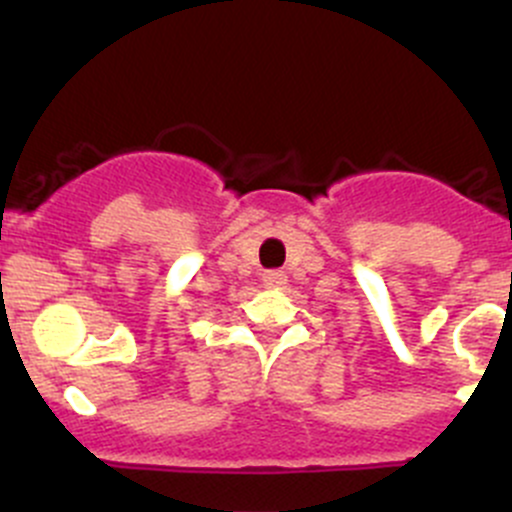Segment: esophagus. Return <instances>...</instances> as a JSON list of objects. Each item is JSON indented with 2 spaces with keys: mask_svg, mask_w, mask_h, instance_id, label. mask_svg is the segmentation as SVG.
<instances>
[{
  "mask_svg": "<svg viewBox=\"0 0 512 512\" xmlns=\"http://www.w3.org/2000/svg\"><path fill=\"white\" fill-rule=\"evenodd\" d=\"M262 282H265V287H270V289H280L287 282V277H285V272L270 270L262 275Z\"/></svg>",
  "mask_w": 512,
  "mask_h": 512,
  "instance_id": "obj_1",
  "label": "esophagus"
}]
</instances>
